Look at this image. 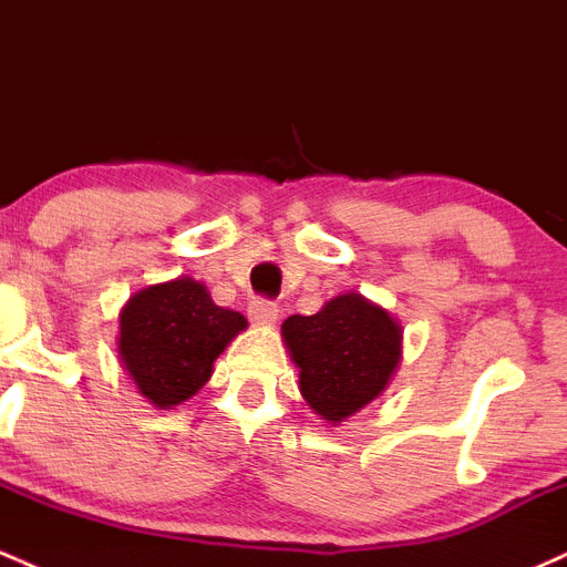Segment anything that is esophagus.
I'll use <instances>...</instances> for the list:
<instances>
[{
  "label": "esophagus",
  "mask_w": 567,
  "mask_h": 567,
  "mask_svg": "<svg viewBox=\"0 0 567 567\" xmlns=\"http://www.w3.org/2000/svg\"><path fill=\"white\" fill-rule=\"evenodd\" d=\"M247 317H250V322L258 324V328H269V324L277 322L279 309L277 303L271 301H252L247 306Z\"/></svg>",
  "instance_id": "34e87169"
}]
</instances>
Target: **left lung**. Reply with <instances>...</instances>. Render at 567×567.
<instances>
[{"instance_id":"8db88e82","label":"left lung","mask_w":567,"mask_h":567,"mask_svg":"<svg viewBox=\"0 0 567 567\" xmlns=\"http://www.w3.org/2000/svg\"><path fill=\"white\" fill-rule=\"evenodd\" d=\"M282 341L306 405L330 426L379 400L402 360L400 320L360 292H341L311 317H288Z\"/></svg>"}]
</instances>
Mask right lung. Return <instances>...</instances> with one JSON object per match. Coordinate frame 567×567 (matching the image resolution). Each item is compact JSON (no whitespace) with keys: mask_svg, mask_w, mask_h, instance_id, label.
<instances>
[{"mask_svg":"<svg viewBox=\"0 0 567 567\" xmlns=\"http://www.w3.org/2000/svg\"><path fill=\"white\" fill-rule=\"evenodd\" d=\"M245 328V317L213 301L205 285L175 277L127 298L116 354L154 408L173 410L210 381L213 362Z\"/></svg>","mask_w":567,"mask_h":567,"instance_id":"right-lung-1","label":"right lung"}]
</instances>
